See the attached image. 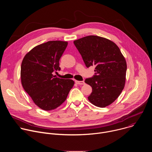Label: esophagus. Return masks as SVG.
Segmentation results:
<instances>
[{
  "mask_svg": "<svg viewBox=\"0 0 152 152\" xmlns=\"http://www.w3.org/2000/svg\"><path fill=\"white\" fill-rule=\"evenodd\" d=\"M75 82L78 85H84L85 82L84 81H79V80H75Z\"/></svg>",
  "mask_w": 152,
  "mask_h": 152,
  "instance_id": "34e87169",
  "label": "esophagus"
}]
</instances>
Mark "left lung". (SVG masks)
I'll list each match as a JSON object with an SVG mask.
<instances>
[{
    "label": "left lung",
    "instance_id": "8db88e82",
    "mask_svg": "<svg viewBox=\"0 0 152 152\" xmlns=\"http://www.w3.org/2000/svg\"><path fill=\"white\" fill-rule=\"evenodd\" d=\"M86 67L95 66V75L85 80L92 87L88 97L94 105L104 107L120 96L125 85L127 65L118 47L113 41L96 35L74 41Z\"/></svg>",
    "mask_w": 152,
    "mask_h": 152
}]
</instances>
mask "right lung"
Masks as SVG:
<instances>
[{"label":"right lung","instance_id":"obj_1","mask_svg":"<svg viewBox=\"0 0 152 152\" xmlns=\"http://www.w3.org/2000/svg\"><path fill=\"white\" fill-rule=\"evenodd\" d=\"M67 45V41H48L33 48L21 62V84L35 104L43 110L59 106L74 85L73 80L53 75L61 70L59 61Z\"/></svg>","mask_w":152,"mask_h":152}]
</instances>
